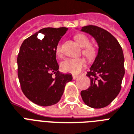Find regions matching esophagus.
Masks as SVG:
<instances>
[{
	"mask_svg": "<svg viewBox=\"0 0 134 134\" xmlns=\"http://www.w3.org/2000/svg\"><path fill=\"white\" fill-rule=\"evenodd\" d=\"M78 76H79L78 75H76V74H74L73 76H72V77H73V79H77L78 78Z\"/></svg>",
	"mask_w": 134,
	"mask_h": 134,
	"instance_id": "1",
	"label": "esophagus"
}]
</instances>
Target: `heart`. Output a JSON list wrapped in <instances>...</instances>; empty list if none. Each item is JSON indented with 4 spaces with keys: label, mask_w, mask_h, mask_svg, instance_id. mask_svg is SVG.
Returning a JSON list of instances; mask_svg holds the SVG:
<instances>
[{
    "label": "heart",
    "mask_w": 134,
    "mask_h": 134,
    "mask_svg": "<svg viewBox=\"0 0 134 134\" xmlns=\"http://www.w3.org/2000/svg\"><path fill=\"white\" fill-rule=\"evenodd\" d=\"M75 40L81 47H84L83 54L88 59H94L97 55V49L93 45L90 44V40L87 35L84 34H78L75 36ZM61 46L59 44L56 47V53L61 55ZM86 61L83 58H67L63 60L60 64L61 69L65 72L71 74H78L86 66Z\"/></svg>",
    "instance_id": "1"
}]
</instances>
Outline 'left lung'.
Masks as SVG:
<instances>
[{"mask_svg": "<svg viewBox=\"0 0 134 134\" xmlns=\"http://www.w3.org/2000/svg\"><path fill=\"white\" fill-rule=\"evenodd\" d=\"M95 40L98 53L86 76L90 79L89 88L81 92L83 101L93 108L106 107L118 95L125 75V58L116 39L107 30L95 26L82 27Z\"/></svg>", "mask_w": 134, "mask_h": 134, "instance_id": "1", "label": "left lung"}]
</instances>
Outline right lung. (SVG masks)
Returning <instances> with one entry per match:
<instances>
[{
  "mask_svg": "<svg viewBox=\"0 0 134 134\" xmlns=\"http://www.w3.org/2000/svg\"><path fill=\"white\" fill-rule=\"evenodd\" d=\"M67 28H44L23 42L18 55V77L24 94L31 102L49 106L60 100L71 74L60 73L56 47ZM39 33L44 35L40 40ZM55 76H53V74Z\"/></svg>",
  "mask_w": 134,
  "mask_h": 134,
  "instance_id": "1",
  "label": "right lung"
}]
</instances>
